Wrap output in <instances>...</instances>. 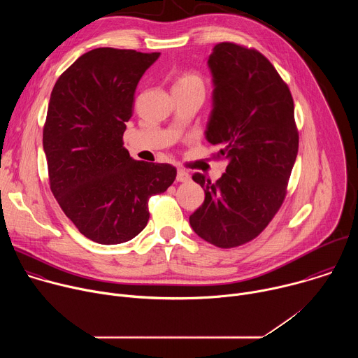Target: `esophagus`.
Wrapping results in <instances>:
<instances>
[{
  "instance_id": "obj_1",
  "label": "esophagus",
  "mask_w": 358,
  "mask_h": 358,
  "mask_svg": "<svg viewBox=\"0 0 358 358\" xmlns=\"http://www.w3.org/2000/svg\"><path fill=\"white\" fill-rule=\"evenodd\" d=\"M177 181L178 182H188L189 181V174L185 173L184 170L177 171Z\"/></svg>"
}]
</instances>
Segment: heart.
I'll use <instances>...</instances> for the list:
<instances>
[{
    "mask_svg": "<svg viewBox=\"0 0 358 358\" xmlns=\"http://www.w3.org/2000/svg\"><path fill=\"white\" fill-rule=\"evenodd\" d=\"M174 86H199V87H202L203 82L199 75H196L194 72H187L177 78Z\"/></svg>",
    "mask_w": 358,
    "mask_h": 358,
    "instance_id": "1",
    "label": "heart"
}]
</instances>
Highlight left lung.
Instances as JSON below:
<instances>
[{
	"mask_svg": "<svg viewBox=\"0 0 358 358\" xmlns=\"http://www.w3.org/2000/svg\"><path fill=\"white\" fill-rule=\"evenodd\" d=\"M208 66L215 87L206 137L228 166L217 182L192 176L206 199L189 225L203 241L228 249L257 238L282 207L299 133L292 93L257 49L217 43Z\"/></svg>",
	"mask_w": 358,
	"mask_h": 358,
	"instance_id": "1",
	"label": "left lung"
}]
</instances>
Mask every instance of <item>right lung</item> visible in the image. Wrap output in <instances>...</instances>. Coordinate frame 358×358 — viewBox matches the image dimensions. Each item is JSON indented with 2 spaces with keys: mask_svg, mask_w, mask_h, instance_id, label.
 <instances>
[{
  "mask_svg": "<svg viewBox=\"0 0 358 358\" xmlns=\"http://www.w3.org/2000/svg\"><path fill=\"white\" fill-rule=\"evenodd\" d=\"M160 52L96 48L57 80L43 126L50 191L82 235L101 245L133 239L148 199L176 180L170 164L137 162L123 147L134 92Z\"/></svg>",
  "mask_w": 358,
  "mask_h": 358,
  "instance_id": "add662e5",
  "label": "right lung"
}]
</instances>
